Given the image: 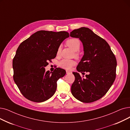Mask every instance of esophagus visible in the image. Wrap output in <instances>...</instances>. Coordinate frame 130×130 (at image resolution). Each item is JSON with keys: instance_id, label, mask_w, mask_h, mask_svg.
Listing matches in <instances>:
<instances>
[{"instance_id": "obj_1", "label": "esophagus", "mask_w": 130, "mask_h": 130, "mask_svg": "<svg viewBox=\"0 0 130 130\" xmlns=\"http://www.w3.org/2000/svg\"><path fill=\"white\" fill-rule=\"evenodd\" d=\"M71 72H70V71H66V74H70V73H71Z\"/></svg>"}]
</instances>
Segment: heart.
Listing matches in <instances>:
<instances>
[{"mask_svg":"<svg viewBox=\"0 0 130 130\" xmlns=\"http://www.w3.org/2000/svg\"><path fill=\"white\" fill-rule=\"evenodd\" d=\"M67 46L70 47L73 52H74V56L75 57H77L78 56V54L77 53L80 49L81 47V42L78 39L76 38H71L69 39L66 41V42ZM61 52V47L59 46L57 49V55H58L60 54ZM76 63L74 60L72 59H64L60 61L59 63V65L61 68L64 69L70 70H71L72 67L74 66L75 65Z\"/></svg>","mask_w":130,"mask_h":130,"instance_id":"heart-1","label":"heart"}]
</instances>
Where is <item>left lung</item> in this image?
Listing matches in <instances>:
<instances>
[{
    "label": "left lung",
    "mask_w": 130,
    "mask_h": 130,
    "mask_svg": "<svg viewBox=\"0 0 130 130\" xmlns=\"http://www.w3.org/2000/svg\"><path fill=\"white\" fill-rule=\"evenodd\" d=\"M73 38H79L83 46L84 55L76 70L86 75L82 78L73 72L75 81L71 92L76 99L89 103L102 98L113 84L116 77L117 61L108 43L88 27H82L70 33Z\"/></svg>",
    "instance_id": "8db88e82"
}]
</instances>
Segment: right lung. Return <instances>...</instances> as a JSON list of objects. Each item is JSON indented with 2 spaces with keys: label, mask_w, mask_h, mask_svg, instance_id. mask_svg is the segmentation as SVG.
<instances>
[{
  "label": "right lung",
  "mask_w": 130,
  "mask_h": 130,
  "mask_svg": "<svg viewBox=\"0 0 130 130\" xmlns=\"http://www.w3.org/2000/svg\"><path fill=\"white\" fill-rule=\"evenodd\" d=\"M65 31L41 30L22 42L13 60L14 82L28 100L41 103L51 98L57 89V81L66 71L56 68L46 71L48 62L56 57L61 43L69 37Z\"/></svg>",
  "instance_id": "add662e5"
}]
</instances>
